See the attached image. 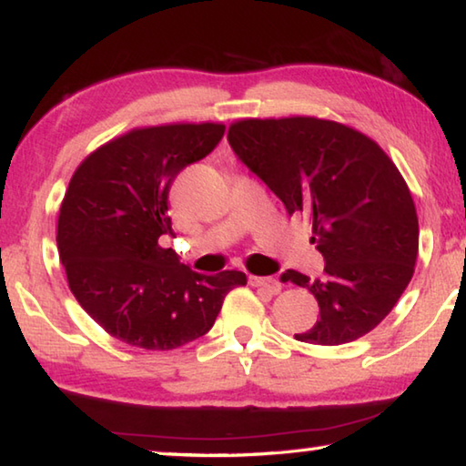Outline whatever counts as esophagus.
<instances>
[{
  "instance_id": "obj_1",
  "label": "esophagus",
  "mask_w": 466,
  "mask_h": 466,
  "mask_svg": "<svg viewBox=\"0 0 466 466\" xmlns=\"http://www.w3.org/2000/svg\"><path fill=\"white\" fill-rule=\"evenodd\" d=\"M248 283H250L252 287H260V289H265V291L273 293V295H277L279 291H281V283H279L275 277H257V275H250V277H248Z\"/></svg>"
}]
</instances>
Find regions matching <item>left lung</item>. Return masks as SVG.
Returning <instances> with one entry per match:
<instances>
[{"mask_svg": "<svg viewBox=\"0 0 466 466\" xmlns=\"http://www.w3.org/2000/svg\"><path fill=\"white\" fill-rule=\"evenodd\" d=\"M228 142L287 214L309 216L311 244L326 260L318 279L283 275L319 306V319L295 338L336 346L369 334L416 268L418 214L400 168L367 134L314 116L244 117Z\"/></svg>", "mask_w": 466, "mask_h": 466, "instance_id": "1", "label": "left lung"}]
</instances>
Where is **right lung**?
<instances>
[{
	"label": "right lung",
	"instance_id": "add662e5",
	"mask_svg": "<svg viewBox=\"0 0 466 466\" xmlns=\"http://www.w3.org/2000/svg\"><path fill=\"white\" fill-rule=\"evenodd\" d=\"M216 122L134 128L93 150L69 181L56 247L69 289L109 336L173 350L209 332L242 270L201 275L160 247L168 189L224 137Z\"/></svg>",
	"mask_w": 466,
	"mask_h": 466
}]
</instances>
